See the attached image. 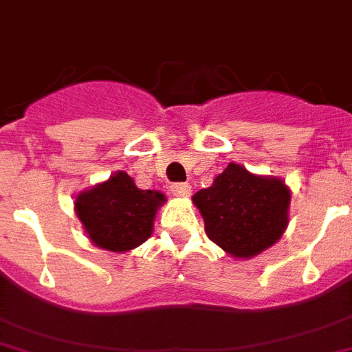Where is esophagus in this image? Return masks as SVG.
<instances>
[{"instance_id": "34e87169", "label": "esophagus", "mask_w": 352, "mask_h": 352, "mask_svg": "<svg viewBox=\"0 0 352 352\" xmlns=\"http://www.w3.org/2000/svg\"><path fill=\"white\" fill-rule=\"evenodd\" d=\"M170 192L178 197H187L192 192V187H190L188 183H173V185H170Z\"/></svg>"}]
</instances>
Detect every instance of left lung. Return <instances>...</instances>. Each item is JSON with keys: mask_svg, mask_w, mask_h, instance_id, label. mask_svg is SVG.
Returning a JSON list of instances; mask_svg holds the SVG:
<instances>
[{"mask_svg": "<svg viewBox=\"0 0 352 352\" xmlns=\"http://www.w3.org/2000/svg\"><path fill=\"white\" fill-rule=\"evenodd\" d=\"M208 239L234 257H254L275 245L287 226L289 190L277 178L230 164L214 185L194 194Z\"/></svg>", "mask_w": 352, "mask_h": 352, "instance_id": "left-lung-1", "label": "left lung"}]
</instances>
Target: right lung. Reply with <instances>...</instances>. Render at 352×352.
Here are the masks:
<instances>
[{
	"mask_svg": "<svg viewBox=\"0 0 352 352\" xmlns=\"http://www.w3.org/2000/svg\"><path fill=\"white\" fill-rule=\"evenodd\" d=\"M165 201L158 190H140L126 173L78 194L75 210L88 237L109 252H127L153 234L156 210Z\"/></svg>",
	"mask_w": 352,
	"mask_h": 352,
	"instance_id": "obj_1",
	"label": "right lung"
}]
</instances>
